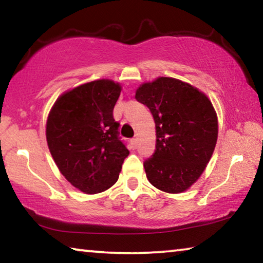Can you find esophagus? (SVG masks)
I'll return each instance as SVG.
<instances>
[{"instance_id":"obj_1","label":"esophagus","mask_w":263,"mask_h":263,"mask_svg":"<svg viewBox=\"0 0 263 263\" xmlns=\"http://www.w3.org/2000/svg\"><path fill=\"white\" fill-rule=\"evenodd\" d=\"M131 147L133 149H136L138 147V139H137V138H133V139H131Z\"/></svg>"}]
</instances>
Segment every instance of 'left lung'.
<instances>
[{
    "label": "left lung",
    "instance_id": "1",
    "mask_svg": "<svg viewBox=\"0 0 263 263\" xmlns=\"http://www.w3.org/2000/svg\"><path fill=\"white\" fill-rule=\"evenodd\" d=\"M136 100L153 115L155 152L145 160L149 183L180 194L199 179L210 161L218 138V119L211 101L189 83L158 78L137 89Z\"/></svg>",
    "mask_w": 263,
    "mask_h": 263
}]
</instances>
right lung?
I'll use <instances>...</instances> for the list:
<instances>
[{"label":"right lung","mask_w":263,"mask_h":263,"mask_svg":"<svg viewBox=\"0 0 263 263\" xmlns=\"http://www.w3.org/2000/svg\"><path fill=\"white\" fill-rule=\"evenodd\" d=\"M121 91L112 80L84 83L59 96L48 114L46 140L52 158L65 179L84 194L112 186L130 153L112 115Z\"/></svg>","instance_id":"add662e5"}]
</instances>
